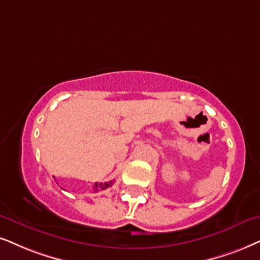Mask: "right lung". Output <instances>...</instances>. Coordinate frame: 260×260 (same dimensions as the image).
<instances>
[{"mask_svg":"<svg viewBox=\"0 0 260 260\" xmlns=\"http://www.w3.org/2000/svg\"><path fill=\"white\" fill-rule=\"evenodd\" d=\"M113 185V181H109V182H100V183H94L93 186V193H97V192H102V190L109 188V187Z\"/></svg>","mask_w":260,"mask_h":260,"instance_id":"1","label":"right lung"}]
</instances>
